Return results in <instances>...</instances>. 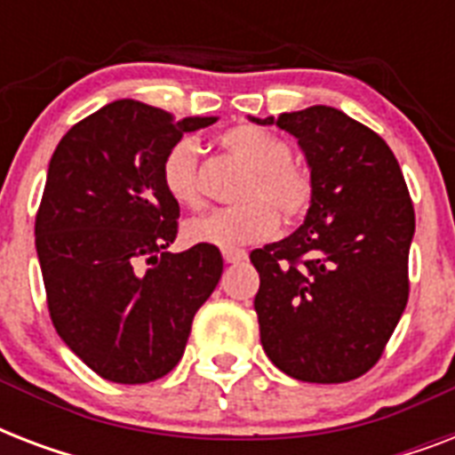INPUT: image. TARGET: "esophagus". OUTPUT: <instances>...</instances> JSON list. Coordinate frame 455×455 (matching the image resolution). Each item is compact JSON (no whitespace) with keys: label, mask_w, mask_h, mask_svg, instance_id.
I'll return each mask as SVG.
<instances>
[{"label":"esophagus","mask_w":455,"mask_h":455,"mask_svg":"<svg viewBox=\"0 0 455 455\" xmlns=\"http://www.w3.org/2000/svg\"><path fill=\"white\" fill-rule=\"evenodd\" d=\"M221 257H224V262L227 264H238V262H245V259H248V252H245V250L231 248V250H224V252H221Z\"/></svg>","instance_id":"34e87169"}]
</instances>
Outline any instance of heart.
<instances>
[{
  "mask_svg": "<svg viewBox=\"0 0 455 455\" xmlns=\"http://www.w3.org/2000/svg\"><path fill=\"white\" fill-rule=\"evenodd\" d=\"M228 156L248 164L238 198L243 205L214 210L184 224V241L191 245H212L231 250L259 243L278 228V215L285 221L299 220L311 203V177L291 163L288 141L250 124L231 127L220 137ZM160 179L167 196L179 205L196 207L203 200L198 181V146L188 137L179 139L164 153Z\"/></svg>",
  "mask_w": 455,
  "mask_h": 455,
  "instance_id": "1",
  "label": "heart"
}]
</instances>
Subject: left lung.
<instances>
[{
	"label": "left lung",
	"mask_w": 455,
	"mask_h": 455,
	"mask_svg": "<svg viewBox=\"0 0 455 455\" xmlns=\"http://www.w3.org/2000/svg\"><path fill=\"white\" fill-rule=\"evenodd\" d=\"M298 139L311 177L304 224L250 252L271 363L302 382H349L378 363L409 302L416 214L395 153L331 106L248 117Z\"/></svg>",
	"instance_id": "1"
}]
</instances>
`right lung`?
Instances as JSON below:
<instances>
[{"label":"right lung","mask_w":455,"mask_h":455,"mask_svg":"<svg viewBox=\"0 0 455 455\" xmlns=\"http://www.w3.org/2000/svg\"><path fill=\"white\" fill-rule=\"evenodd\" d=\"M212 123L123 99L70 127L53 151L35 220L46 302L60 339L106 380L170 373L220 283L212 245L167 252L179 203L160 179L170 146Z\"/></svg>","instance_id":"1"}]
</instances>
